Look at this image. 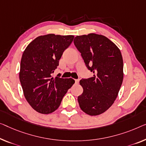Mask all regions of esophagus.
<instances>
[{"mask_svg":"<svg viewBox=\"0 0 146 146\" xmlns=\"http://www.w3.org/2000/svg\"><path fill=\"white\" fill-rule=\"evenodd\" d=\"M75 83L76 84H78L79 82V79H75Z\"/></svg>","mask_w":146,"mask_h":146,"instance_id":"esophagus-1","label":"esophagus"}]
</instances>
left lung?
<instances>
[{
	"label": "left lung",
	"mask_w": 146,
	"mask_h": 146,
	"mask_svg": "<svg viewBox=\"0 0 146 146\" xmlns=\"http://www.w3.org/2000/svg\"><path fill=\"white\" fill-rule=\"evenodd\" d=\"M74 44L94 75L80 80L83 92L78 96L81 110L98 115L114 103L123 80V60L120 50L106 36L95 33L77 36Z\"/></svg>",
	"instance_id": "obj_1"
}]
</instances>
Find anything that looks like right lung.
I'll return each mask as SVG.
<instances>
[{
    "mask_svg": "<svg viewBox=\"0 0 146 146\" xmlns=\"http://www.w3.org/2000/svg\"><path fill=\"white\" fill-rule=\"evenodd\" d=\"M73 38V35L39 36L23 52L19 80L26 100L40 113L49 114L57 110L64 95L75 83L71 78L63 79L58 75L52 77L63 52Z\"/></svg>",
    "mask_w": 146,
    "mask_h": 146,
    "instance_id": "obj_1",
    "label": "right lung"
}]
</instances>
